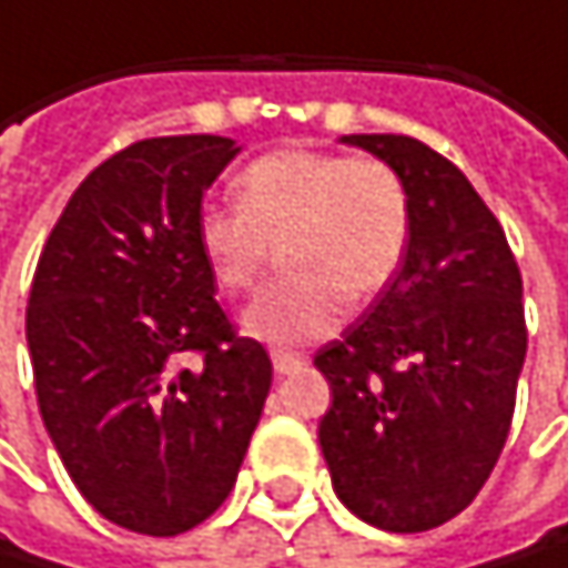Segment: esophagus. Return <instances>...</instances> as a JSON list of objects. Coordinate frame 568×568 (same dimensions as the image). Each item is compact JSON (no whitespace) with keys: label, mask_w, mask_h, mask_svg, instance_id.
I'll list each match as a JSON object with an SVG mask.
<instances>
[{"label":"esophagus","mask_w":568,"mask_h":568,"mask_svg":"<svg viewBox=\"0 0 568 568\" xmlns=\"http://www.w3.org/2000/svg\"><path fill=\"white\" fill-rule=\"evenodd\" d=\"M271 364H274V374H294L304 361L297 357V354H284V351H274V357H271Z\"/></svg>","instance_id":"obj_1"}]
</instances>
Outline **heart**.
<instances>
[{"instance_id":"1","label":"heart","mask_w":568,"mask_h":568,"mask_svg":"<svg viewBox=\"0 0 568 568\" xmlns=\"http://www.w3.org/2000/svg\"><path fill=\"white\" fill-rule=\"evenodd\" d=\"M237 207H204L194 244L211 281L247 291L281 247L284 274L247 304L241 327L267 347L327 337L347 301H371L400 271L414 207L404 178L377 158L274 151L237 174Z\"/></svg>"}]
</instances>
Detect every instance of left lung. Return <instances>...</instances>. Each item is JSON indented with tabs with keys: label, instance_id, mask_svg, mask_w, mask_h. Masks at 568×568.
Returning <instances> with one entry per match:
<instances>
[{
	"label": "left lung",
	"instance_id": "1",
	"mask_svg": "<svg viewBox=\"0 0 568 568\" xmlns=\"http://www.w3.org/2000/svg\"><path fill=\"white\" fill-rule=\"evenodd\" d=\"M390 164L414 207L394 281L317 351L331 410L317 439L337 499L387 532L463 513L489 479L526 361L523 277L466 174L407 135H341Z\"/></svg>",
	"mask_w": 568,
	"mask_h": 568
}]
</instances>
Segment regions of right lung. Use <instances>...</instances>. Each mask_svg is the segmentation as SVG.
I'll list each match as a JSON object with an SVG mask.
<instances>
[{"label":"right lung","instance_id":"add662e5","mask_svg":"<svg viewBox=\"0 0 568 568\" xmlns=\"http://www.w3.org/2000/svg\"><path fill=\"white\" fill-rule=\"evenodd\" d=\"M237 151L171 135L102 161L29 294L45 429L92 509L144 536H178L227 499L271 390L264 347L231 331L194 244L204 191Z\"/></svg>","mask_w":568,"mask_h":568}]
</instances>
